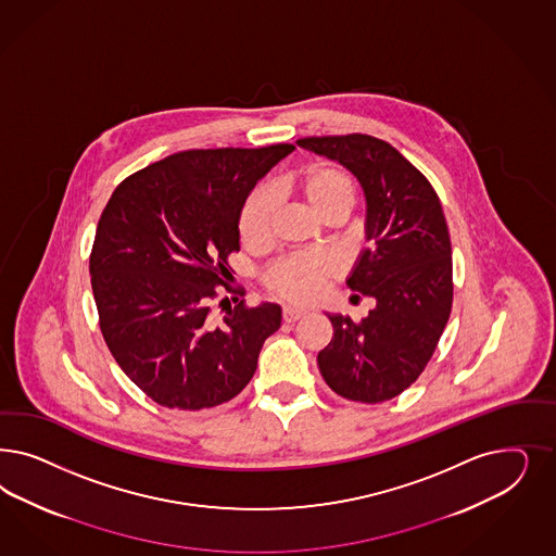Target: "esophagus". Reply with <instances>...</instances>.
<instances>
[{"label": "esophagus", "mask_w": 556, "mask_h": 556, "mask_svg": "<svg viewBox=\"0 0 556 556\" xmlns=\"http://www.w3.org/2000/svg\"><path fill=\"white\" fill-rule=\"evenodd\" d=\"M305 315L306 311L296 308V306H285V311H282V319L287 323L299 321V319H303Z\"/></svg>", "instance_id": "34e87169"}]
</instances>
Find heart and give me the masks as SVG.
I'll use <instances>...</instances> for the list:
<instances>
[{
  "label": "heart",
  "instance_id": "heart-1",
  "mask_svg": "<svg viewBox=\"0 0 556 556\" xmlns=\"http://www.w3.org/2000/svg\"><path fill=\"white\" fill-rule=\"evenodd\" d=\"M290 190L325 223H341L356 204V181L338 163H313L288 181ZM274 204L264 188L253 190L239 215V237L248 248H264L271 237ZM338 266L323 253H296L274 262L264 285L290 303H313L325 292Z\"/></svg>",
  "mask_w": 556,
  "mask_h": 556
}]
</instances>
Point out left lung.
Returning <instances> with one entry per match:
<instances>
[{"label":"left lung","mask_w":556,"mask_h":556,"mask_svg":"<svg viewBox=\"0 0 556 556\" xmlns=\"http://www.w3.org/2000/svg\"><path fill=\"white\" fill-rule=\"evenodd\" d=\"M296 143L343 163L366 194V237L348 287L377 299L366 319L327 315L333 338L317 356L333 393L377 405L426 370L452 311V245L430 179L393 144L370 135L305 137Z\"/></svg>","instance_id":"1"}]
</instances>
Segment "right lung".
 Listing matches in <instances>:
<instances>
[{
  "instance_id": "obj_1",
  "label": "right lung",
  "mask_w": 556,
  "mask_h": 556,
  "mask_svg": "<svg viewBox=\"0 0 556 556\" xmlns=\"http://www.w3.org/2000/svg\"><path fill=\"white\" fill-rule=\"evenodd\" d=\"M292 149L179 151L130 174L108 200L90 253L98 323L126 377L157 405L200 412L231 401L280 329V306L239 301L245 290L229 285V255L251 188Z\"/></svg>"
}]
</instances>
